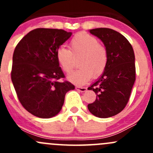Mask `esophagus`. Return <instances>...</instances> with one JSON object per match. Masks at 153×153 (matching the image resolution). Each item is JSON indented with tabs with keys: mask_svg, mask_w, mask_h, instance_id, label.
Wrapping results in <instances>:
<instances>
[{
	"mask_svg": "<svg viewBox=\"0 0 153 153\" xmlns=\"http://www.w3.org/2000/svg\"><path fill=\"white\" fill-rule=\"evenodd\" d=\"M75 89H77V90L80 91V92H85V91H86V87H80V86H76L75 87Z\"/></svg>",
	"mask_w": 153,
	"mask_h": 153,
	"instance_id": "obj_1",
	"label": "esophagus"
}]
</instances>
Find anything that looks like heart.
Instances as JSON below:
<instances>
[{"label": "heart", "instance_id": "b5f03b06", "mask_svg": "<svg viewBox=\"0 0 153 153\" xmlns=\"http://www.w3.org/2000/svg\"><path fill=\"white\" fill-rule=\"evenodd\" d=\"M69 47L70 50L60 47L56 50L55 58L61 69L69 74L74 67L73 57H80V69L68 76L70 82L76 85H84L92 77L97 78L104 73L108 64L107 50L99 44L96 38L81 32L72 38Z\"/></svg>", "mask_w": 153, "mask_h": 153}]
</instances>
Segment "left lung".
<instances>
[{
	"instance_id": "left-lung-1",
	"label": "left lung",
	"mask_w": 153,
	"mask_h": 153,
	"mask_svg": "<svg viewBox=\"0 0 153 153\" xmlns=\"http://www.w3.org/2000/svg\"><path fill=\"white\" fill-rule=\"evenodd\" d=\"M89 32L104 43L108 64L102 75L88 87L95 92L96 100L87 107L95 116L109 118L121 112L129 101L135 81V54L128 40L113 29L97 28Z\"/></svg>"
}]
</instances>
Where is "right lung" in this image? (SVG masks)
Instances as JSON below:
<instances>
[{"label": "right lung", "mask_w": 153, "mask_h": 153, "mask_svg": "<svg viewBox=\"0 0 153 153\" xmlns=\"http://www.w3.org/2000/svg\"><path fill=\"white\" fill-rule=\"evenodd\" d=\"M72 35L63 29L38 28L19 41L12 57L11 78L19 101L26 110L41 118L61 111L66 93L75 89L55 58L56 50Z\"/></svg>", "instance_id": "obj_1"}]
</instances>
